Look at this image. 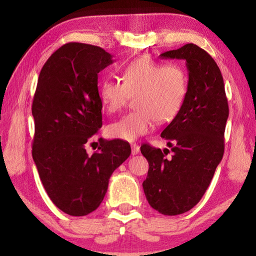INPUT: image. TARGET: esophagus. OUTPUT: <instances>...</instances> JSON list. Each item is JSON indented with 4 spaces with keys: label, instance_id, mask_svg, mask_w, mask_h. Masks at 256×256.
I'll return each instance as SVG.
<instances>
[{
    "label": "esophagus",
    "instance_id": "esophagus-1",
    "mask_svg": "<svg viewBox=\"0 0 256 256\" xmlns=\"http://www.w3.org/2000/svg\"><path fill=\"white\" fill-rule=\"evenodd\" d=\"M131 148H132V154H138L140 152V146H138L136 144H131Z\"/></svg>",
    "mask_w": 256,
    "mask_h": 256
}]
</instances>
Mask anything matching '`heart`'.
Segmentation results:
<instances>
[{
  "instance_id": "b5f03b06",
  "label": "heart",
  "mask_w": 256,
  "mask_h": 256,
  "mask_svg": "<svg viewBox=\"0 0 256 256\" xmlns=\"http://www.w3.org/2000/svg\"><path fill=\"white\" fill-rule=\"evenodd\" d=\"M188 76L178 64H166L149 58L132 60L122 72V82L106 79L99 86V98L108 112L120 110L136 97V110L107 126L112 138L136 141L149 133L157 123L170 122L183 105Z\"/></svg>"
}]
</instances>
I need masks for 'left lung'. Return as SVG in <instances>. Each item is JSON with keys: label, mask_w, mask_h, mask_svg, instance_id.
<instances>
[{"label": "left lung", "mask_w": 256, "mask_h": 256, "mask_svg": "<svg viewBox=\"0 0 256 256\" xmlns=\"http://www.w3.org/2000/svg\"><path fill=\"white\" fill-rule=\"evenodd\" d=\"M184 60L188 92L175 118L162 132L170 150L141 146L149 162L144 190L149 204L166 216L192 209L201 200L224 156V136L229 115L224 79L214 60L198 45L186 44L160 54Z\"/></svg>", "instance_id": "8db88e82"}]
</instances>
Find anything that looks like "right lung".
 I'll list each match as a JSON object with an SVG mask.
<instances>
[{"label":"right lung","mask_w":256,"mask_h":256,"mask_svg":"<svg viewBox=\"0 0 256 256\" xmlns=\"http://www.w3.org/2000/svg\"><path fill=\"white\" fill-rule=\"evenodd\" d=\"M112 62L100 47L68 42L50 55L38 78L32 158L52 202L70 216L96 210L112 174L131 154L123 140L99 138L92 156L86 149L102 125L98 73Z\"/></svg>","instance_id":"obj_1"}]
</instances>
